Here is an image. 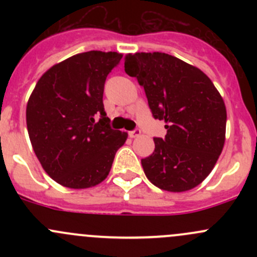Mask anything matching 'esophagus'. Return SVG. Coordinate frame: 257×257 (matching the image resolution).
<instances>
[{
  "instance_id": "esophagus-1",
  "label": "esophagus",
  "mask_w": 257,
  "mask_h": 257,
  "mask_svg": "<svg viewBox=\"0 0 257 257\" xmlns=\"http://www.w3.org/2000/svg\"><path fill=\"white\" fill-rule=\"evenodd\" d=\"M139 136H141V129H134V131L129 132V137L131 138H137Z\"/></svg>"
}]
</instances>
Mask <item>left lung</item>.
I'll return each mask as SVG.
<instances>
[{
    "label": "left lung",
    "instance_id": "obj_1",
    "mask_svg": "<svg viewBox=\"0 0 257 257\" xmlns=\"http://www.w3.org/2000/svg\"><path fill=\"white\" fill-rule=\"evenodd\" d=\"M124 69L144 87L153 116L165 121V138H154V152L142 159L147 178L173 193L198 186L224 148L226 108L220 93L203 71L162 52L128 54Z\"/></svg>",
    "mask_w": 257,
    "mask_h": 257
}]
</instances>
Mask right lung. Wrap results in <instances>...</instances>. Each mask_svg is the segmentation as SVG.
<instances>
[{"label": "right lung", "mask_w": 257, "mask_h": 257, "mask_svg": "<svg viewBox=\"0 0 257 257\" xmlns=\"http://www.w3.org/2000/svg\"><path fill=\"white\" fill-rule=\"evenodd\" d=\"M121 57L102 51L69 57L43 73L28 99L26 121L35 154L66 188L102 183L128 138L110 128L103 104L105 79Z\"/></svg>", "instance_id": "add662e5"}]
</instances>
